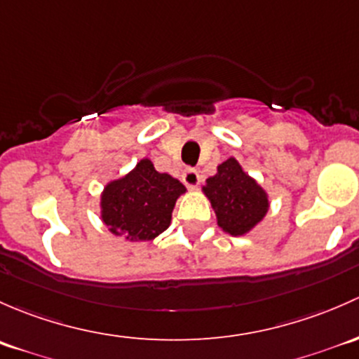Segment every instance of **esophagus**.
I'll return each mask as SVG.
<instances>
[{
	"mask_svg": "<svg viewBox=\"0 0 359 359\" xmlns=\"http://www.w3.org/2000/svg\"><path fill=\"white\" fill-rule=\"evenodd\" d=\"M181 178H183V183L187 184L188 188H195L198 183H201V175H198L197 169H194V168L184 169L183 176H181Z\"/></svg>",
	"mask_w": 359,
	"mask_h": 359,
	"instance_id": "obj_1",
	"label": "esophagus"
}]
</instances>
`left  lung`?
<instances>
[{"label":"left lung","mask_w":359,"mask_h":359,"mask_svg":"<svg viewBox=\"0 0 359 359\" xmlns=\"http://www.w3.org/2000/svg\"><path fill=\"white\" fill-rule=\"evenodd\" d=\"M204 191L216 212L217 224L233 236L245 235L268 212L266 191L242 171L235 158L217 165V175L207 180Z\"/></svg>","instance_id":"left-lung-1"}]
</instances>
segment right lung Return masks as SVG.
<instances>
[{
    "label": "right lung",
    "instance_id": "right-lung-1",
    "mask_svg": "<svg viewBox=\"0 0 359 359\" xmlns=\"http://www.w3.org/2000/svg\"><path fill=\"white\" fill-rule=\"evenodd\" d=\"M187 188L165 172L155 171L149 158L124 178L112 181L102 195V219L114 235L152 240L168 230L176 198Z\"/></svg>",
    "mask_w": 359,
    "mask_h": 359
}]
</instances>
